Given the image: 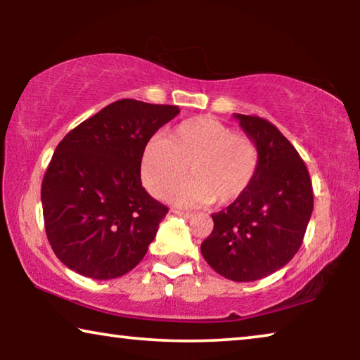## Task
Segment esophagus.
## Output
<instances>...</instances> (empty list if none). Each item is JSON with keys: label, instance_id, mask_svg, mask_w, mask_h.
Returning <instances> with one entry per match:
<instances>
[{"label": "esophagus", "instance_id": "esophagus-1", "mask_svg": "<svg viewBox=\"0 0 360 360\" xmlns=\"http://www.w3.org/2000/svg\"><path fill=\"white\" fill-rule=\"evenodd\" d=\"M172 213L176 214V216H181V218H186V219H191L193 218V214L191 213H186V211H180V210H174Z\"/></svg>", "mask_w": 360, "mask_h": 360}]
</instances>
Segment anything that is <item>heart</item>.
<instances>
[{"label": "heart", "mask_w": 360, "mask_h": 360, "mask_svg": "<svg viewBox=\"0 0 360 360\" xmlns=\"http://www.w3.org/2000/svg\"><path fill=\"white\" fill-rule=\"evenodd\" d=\"M259 165L260 149L252 137L214 117L198 116L180 122L165 139H152L141 172L155 198H167L186 174L190 180L175 193L176 203L206 206L216 200L226 206L248 193Z\"/></svg>", "instance_id": "heart-1"}]
</instances>
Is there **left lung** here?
<instances>
[{
  "mask_svg": "<svg viewBox=\"0 0 360 360\" xmlns=\"http://www.w3.org/2000/svg\"><path fill=\"white\" fill-rule=\"evenodd\" d=\"M236 117L259 144V172L243 198L211 214L214 228L201 243V254L223 277L252 282L298 252L313 213V186L303 159L272 122Z\"/></svg>",
  "mask_w": 360,
  "mask_h": 360,
  "instance_id": "8db88e82",
  "label": "left lung"
}]
</instances>
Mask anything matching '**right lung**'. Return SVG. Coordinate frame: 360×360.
<instances>
[{"label":"right lung","mask_w":360,"mask_h":360,"mask_svg":"<svg viewBox=\"0 0 360 360\" xmlns=\"http://www.w3.org/2000/svg\"><path fill=\"white\" fill-rule=\"evenodd\" d=\"M179 112V106L120 100L57 146L42 180L44 226L53 252L73 272L110 280L144 259L169 208L142 186V155Z\"/></svg>","instance_id":"add662e5"}]
</instances>
